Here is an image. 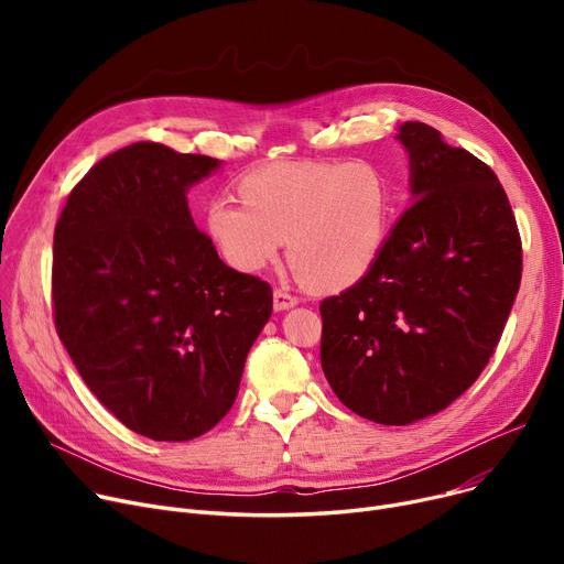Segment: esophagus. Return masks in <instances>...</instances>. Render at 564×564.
<instances>
[{
    "instance_id": "esophagus-1",
    "label": "esophagus",
    "mask_w": 564,
    "mask_h": 564,
    "mask_svg": "<svg viewBox=\"0 0 564 564\" xmlns=\"http://www.w3.org/2000/svg\"><path fill=\"white\" fill-rule=\"evenodd\" d=\"M297 297H292L285 290H274V311H288L292 306H297Z\"/></svg>"
}]
</instances>
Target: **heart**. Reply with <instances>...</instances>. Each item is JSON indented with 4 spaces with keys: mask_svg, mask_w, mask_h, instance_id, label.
<instances>
[{
    "mask_svg": "<svg viewBox=\"0 0 564 564\" xmlns=\"http://www.w3.org/2000/svg\"><path fill=\"white\" fill-rule=\"evenodd\" d=\"M240 196L205 207V232L235 272L288 258L317 292L359 283L379 260L393 219V185L379 164L272 162L242 175Z\"/></svg>",
    "mask_w": 564,
    "mask_h": 564,
    "instance_id": "heart-1",
    "label": "heart"
}]
</instances>
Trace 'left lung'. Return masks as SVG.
<instances>
[{"mask_svg":"<svg viewBox=\"0 0 564 564\" xmlns=\"http://www.w3.org/2000/svg\"><path fill=\"white\" fill-rule=\"evenodd\" d=\"M411 205L368 276L324 300L319 361L338 400L379 425L453 404L480 377L521 283V237L496 173L406 121Z\"/></svg>","mask_w":564,"mask_h":564,"instance_id":"obj_1","label":"left lung"}]
</instances>
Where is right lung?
<instances>
[{
	"instance_id": "1",
	"label": "right lung",
	"mask_w": 564,
	"mask_h": 564,
	"mask_svg": "<svg viewBox=\"0 0 564 564\" xmlns=\"http://www.w3.org/2000/svg\"><path fill=\"white\" fill-rule=\"evenodd\" d=\"M221 166L139 141L88 171L54 228L56 334L137 434L189 441L230 411L272 288L217 256L187 192Z\"/></svg>"
}]
</instances>
